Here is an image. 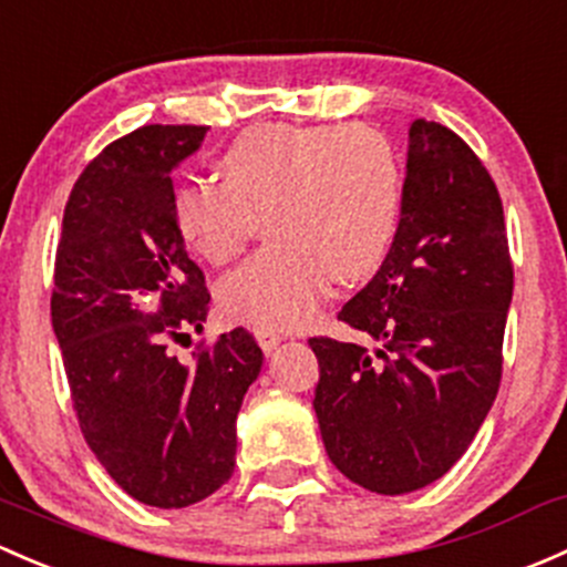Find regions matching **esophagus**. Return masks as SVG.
Instances as JSON below:
<instances>
[{
    "instance_id": "esophagus-1",
    "label": "esophagus",
    "mask_w": 567,
    "mask_h": 567,
    "mask_svg": "<svg viewBox=\"0 0 567 567\" xmlns=\"http://www.w3.org/2000/svg\"><path fill=\"white\" fill-rule=\"evenodd\" d=\"M255 339H258V344L266 350V353H271V350L277 348L279 342H282L285 333L277 331V329H266V326H260V329H255Z\"/></svg>"
}]
</instances>
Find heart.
<instances>
[{"instance_id": "b5f03b06", "label": "heart", "mask_w": 567, "mask_h": 567, "mask_svg": "<svg viewBox=\"0 0 567 567\" xmlns=\"http://www.w3.org/2000/svg\"><path fill=\"white\" fill-rule=\"evenodd\" d=\"M217 168L219 182L176 189L174 217L198 258L225 266L266 214L271 247L219 282V303L236 320L307 323L333 279L374 274L396 238L402 168L389 138L367 124H255Z\"/></svg>"}]
</instances>
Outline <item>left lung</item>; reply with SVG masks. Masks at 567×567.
I'll list each match as a JSON object with an SVG mask.
<instances>
[{
    "label": "left lung",
    "mask_w": 567,
    "mask_h": 567,
    "mask_svg": "<svg viewBox=\"0 0 567 567\" xmlns=\"http://www.w3.org/2000/svg\"><path fill=\"white\" fill-rule=\"evenodd\" d=\"M514 266L503 200L454 130L415 118L383 266L339 312L374 342L309 339L326 454L353 484L408 494L473 443L503 374Z\"/></svg>",
    "instance_id": "obj_1"
}]
</instances>
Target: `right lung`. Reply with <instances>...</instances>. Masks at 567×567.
I'll return each mask as SVG.
<instances>
[{
	"instance_id": "1",
	"label": "right lung",
	"mask_w": 567,
	"mask_h": 567,
	"mask_svg": "<svg viewBox=\"0 0 567 567\" xmlns=\"http://www.w3.org/2000/svg\"><path fill=\"white\" fill-rule=\"evenodd\" d=\"M206 127L148 124L105 146L64 206L51 323L89 449L130 497L187 508L236 467V415L264 353L244 329L178 361L204 331V271L174 217L178 163Z\"/></svg>"
}]
</instances>
